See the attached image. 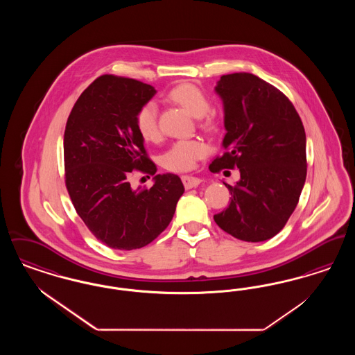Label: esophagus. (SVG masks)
I'll return each instance as SVG.
<instances>
[{
  "label": "esophagus",
  "mask_w": 355,
  "mask_h": 355,
  "mask_svg": "<svg viewBox=\"0 0 355 355\" xmlns=\"http://www.w3.org/2000/svg\"><path fill=\"white\" fill-rule=\"evenodd\" d=\"M182 182L185 189H193V187H197L202 182V180L197 178V177H191V175H182Z\"/></svg>",
  "instance_id": "1"
}]
</instances>
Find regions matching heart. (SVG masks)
Here are the masks:
<instances>
[{"label":"heart","instance_id":"1","mask_svg":"<svg viewBox=\"0 0 355 355\" xmlns=\"http://www.w3.org/2000/svg\"><path fill=\"white\" fill-rule=\"evenodd\" d=\"M168 98L190 112L196 117H202L200 125L206 130H214L217 128L216 119L210 114V100L201 87L197 85L184 83L171 87ZM135 128L145 141H157L159 138L158 125V107L155 102L142 103L135 113ZM207 154V145L197 138L180 139L170 145L169 149L162 155V165L171 171H189L196 164Z\"/></svg>","mask_w":355,"mask_h":355}]
</instances>
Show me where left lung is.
<instances>
[{
  "label": "left lung",
  "instance_id": "1",
  "mask_svg": "<svg viewBox=\"0 0 355 355\" xmlns=\"http://www.w3.org/2000/svg\"><path fill=\"white\" fill-rule=\"evenodd\" d=\"M216 92L225 105V152L210 171L239 169L227 185L229 206L214 216L230 236L261 242L278 234L295 210L307 171L306 135L300 114L275 86L252 73L220 77Z\"/></svg>",
  "mask_w": 355,
  "mask_h": 355
}]
</instances>
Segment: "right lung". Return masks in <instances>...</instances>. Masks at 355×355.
<instances>
[{
  "instance_id": "1",
  "label": "right lung",
  "mask_w": 355,
  "mask_h": 355,
  "mask_svg": "<svg viewBox=\"0 0 355 355\" xmlns=\"http://www.w3.org/2000/svg\"><path fill=\"white\" fill-rule=\"evenodd\" d=\"M152 85L103 74L89 85L69 114L64 135L65 185L86 227L112 249L135 250L159 236L185 189L175 174H157L152 187L133 190L135 171L157 168L135 128Z\"/></svg>"
}]
</instances>
